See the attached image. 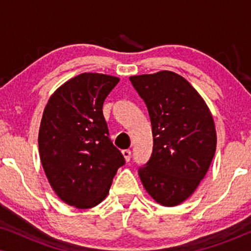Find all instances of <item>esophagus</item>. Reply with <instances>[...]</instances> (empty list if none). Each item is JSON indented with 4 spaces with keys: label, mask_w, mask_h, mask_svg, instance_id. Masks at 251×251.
Segmentation results:
<instances>
[{
    "label": "esophagus",
    "mask_w": 251,
    "mask_h": 251,
    "mask_svg": "<svg viewBox=\"0 0 251 251\" xmlns=\"http://www.w3.org/2000/svg\"><path fill=\"white\" fill-rule=\"evenodd\" d=\"M122 154H123V157H125V160L126 161V162H129L130 159H131V151L125 150V151H122Z\"/></svg>",
    "instance_id": "obj_1"
}]
</instances>
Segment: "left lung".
Returning a JSON list of instances; mask_svg holds the SVG:
<instances>
[{
	"label": "left lung",
	"instance_id": "left-lung-1",
	"mask_svg": "<svg viewBox=\"0 0 251 251\" xmlns=\"http://www.w3.org/2000/svg\"><path fill=\"white\" fill-rule=\"evenodd\" d=\"M146 104L152 155L140 180L157 203L175 207L193 194L215 155V123L207 104L183 76L170 71L130 76Z\"/></svg>",
	"mask_w": 251,
	"mask_h": 251
}]
</instances>
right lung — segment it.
I'll use <instances>...</instances> for the list:
<instances>
[{"instance_id": "right-lung-1", "label": "right lung", "mask_w": 251, "mask_h": 251, "mask_svg": "<svg viewBox=\"0 0 251 251\" xmlns=\"http://www.w3.org/2000/svg\"><path fill=\"white\" fill-rule=\"evenodd\" d=\"M120 78L77 75L51 96L39 131L41 162L56 194L67 204L92 208L104 200L126 163L109 138L102 104Z\"/></svg>"}]
</instances>
